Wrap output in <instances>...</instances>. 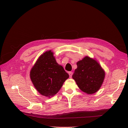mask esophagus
Instances as JSON below:
<instances>
[{
    "label": "esophagus",
    "instance_id": "34e87169",
    "mask_svg": "<svg viewBox=\"0 0 128 128\" xmlns=\"http://www.w3.org/2000/svg\"><path fill=\"white\" fill-rule=\"evenodd\" d=\"M68 74H69V77H70V78H71V77H72L73 72H68Z\"/></svg>",
    "mask_w": 128,
    "mask_h": 128
}]
</instances>
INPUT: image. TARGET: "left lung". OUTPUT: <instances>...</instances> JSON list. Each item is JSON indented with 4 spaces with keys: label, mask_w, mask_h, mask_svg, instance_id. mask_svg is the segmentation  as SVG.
Returning <instances> with one entry per match:
<instances>
[{
    "label": "left lung",
    "mask_w": 128,
    "mask_h": 128,
    "mask_svg": "<svg viewBox=\"0 0 128 128\" xmlns=\"http://www.w3.org/2000/svg\"><path fill=\"white\" fill-rule=\"evenodd\" d=\"M77 68L72 76L80 90L91 94L102 86L105 72L96 60L88 56L77 62Z\"/></svg>",
    "instance_id": "obj_1"
}]
</instances>
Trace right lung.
I'll use <instances>...</instances> for the list:
<instances>
[{
	"instance_id": "obj_1",
	"label": "right lung",
	"mask_w": 128,
	"mask_h": 128,
	"mask_svg": "<svg viewBox=\"0 0 128 128\" xmlns=\"http://www.w3.org/2000/svg\"><path fill=\"white\" fill-rule=\"evenodd\" d=\"M53 54L51 50L42 54L30 72L31 80L37 91L48 98L56 94L69 78L68 73L56 62Z\"/></svg>"
}]
</instances>
